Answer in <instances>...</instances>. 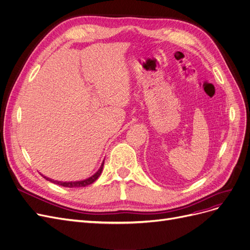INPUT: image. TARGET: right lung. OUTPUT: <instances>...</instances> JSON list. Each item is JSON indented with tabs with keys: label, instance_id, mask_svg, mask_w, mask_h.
Masks as SVG:
<instances>
[{
	"label": "right lung",
	"instance_id": "obj_1",
	"mask_svg": "<svg viewBox=\"0 0 250 250\" xmlns=\"http://www.w3.org/2000/svg\"><path fill=\"white\" fill-rule=\"evenodd\" d=\"M103 166H104V161L102 162V165H101L100 168L98 169V171H97V172L95 173V175H93V176L90 177L89 179L83 180V181H78V182H60V181H54V180L49 179V178H47V177H45V176H42V177H44L46 180H48V181H50V182H52V183H54V184H57V185L62 186V187H68V188H73V187H85V186H88V185H91L92 183H94L97 179L99 178V176L101 175V172H102V169H103Z\"/></svg>",
	"mask_w": 250,
	"mask_h": 250
}]
</instances>
